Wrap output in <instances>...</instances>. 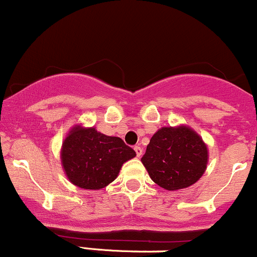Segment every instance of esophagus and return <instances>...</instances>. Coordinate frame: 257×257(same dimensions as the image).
<instances>
[{
    "label": "esophagus",
    "mask_w": 257,
    "mask_h": 257,
    "mask_svg": "<svg viewBox=\"0 0 257 257\" xmlns=\"http://www.w3.org/2000/svg\"><path fill=\"white\" fill-rule=\"evenodd\" d=\"M135 152H136V156L139 157V158H140V157L142 156V152H143V150H142V148L140 147V146H135Z\"/></svg>",
    "instance_id": "esophagus-1"
}]
</instances>
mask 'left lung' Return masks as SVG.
<instances>
[{"label":"left lung","mask_w":257,"mask_h":257,"mask_svg":"<svg viewBox=\"0 0 257 257\" xmlns=\"http://www.w3.org/2000/svg\"><path fill=\"white\" fill-rule=\"evenodd\" d=\"M207 159V147L201 137L180 126L158 130L141 161L154 183L174 191L195 184L205 173Z\"/></svg>","instance_id":"obj_1"}]
</instances>
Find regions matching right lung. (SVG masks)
Listing matches in <instances>:
<instances>
[{
	"mask_svg": "<svg viewBox=\"0 0 257 257\" xmlns=\"http://www.w3.org/2000/svg\"><path fill=\"white\" fill-rule=\"evenodd\" d=\"M136 152L120 137L100 134L94 127L76 126L62 143L61 159L70 181L87 190H100L116 179L125 162Z\"/></svg>",
	"mask_w": 257,
	"mask_h": 257,
	"instance_id": "right-lung-1",
	"label": "right lung"
}]
</instances>
